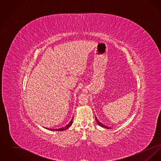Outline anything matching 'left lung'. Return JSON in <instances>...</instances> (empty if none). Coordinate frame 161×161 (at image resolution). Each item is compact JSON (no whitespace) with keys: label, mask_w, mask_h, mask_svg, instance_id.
Here are the masks:
<instances>
[{"label":"left lung","mask_w":161,"mask_h":161,"mask_svg":"<svg viewBox=\"0 0 161 161\" xmlns=\"http://www.w3.org/2000/svg\"><path fill=\"white\" fill-rule=\"evenodd\" d=\"M95 120H96V121H97V123H98V124L101 126V127H104V128H106V129H109V127H106V125H103L102 123L100 122L98 119H97V118L95 117Z\"/></svg>","instance_id":"1"}]
</instances>
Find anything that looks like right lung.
Returning <instances> with one entry per match:
<instances>
[{"label":"right lung","mask_w":161,"mask_h":161,"mask_svg":"<svg viewBox=\"0 0 161 161\" xmlns=\"http://www.w3.org/2000/svg\"><path fill=\"white\" fill-rule=\"evenodd\" d=\"M73 119H74V117H72V119L69 121V123H68L67 124H66L65 125L61 127L60 128H58V129H47L48 130H53V131H64V130H66L67 129H68L69 127L72 125V122H73Z\"/></svg>","instance_id":"add662e5"}]
</instances>
